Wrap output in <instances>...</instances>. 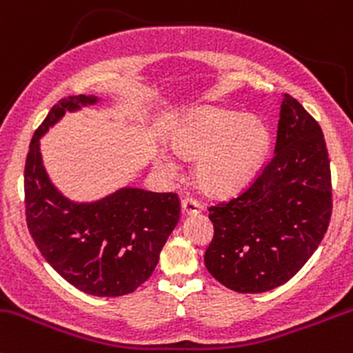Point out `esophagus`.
Returning <instances> with one entry per match:
<instances>
[{
	"label": "esophagus",
	"instance_id": "esophagus-1",
	"mask_svg": "<svg viewBox=\"0 0 353 353\" xmlns=\"http://www.w3.org/2000/svg\"><path fill=\"white\" fill-rule=\"evenodd\" d=\"M181 209L185 214H197L201 210V203L192 197H183L181 199Z\"/></svg>",
	"mask_w": 353,
	"mask_h": 353
}]
</instances>
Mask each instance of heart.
Here are the masks:
<instances>
[{"label": "heart", "instance_id": "b5f03b06", "mask_svg": "<svg viewBox=\"0 0 353 353\" xmlns=\"http://www.w3.org/2000/svg\"><path fill=\"white\" fill-rule=\"evenodd\" d=\"M175 150L185 158H199L197 176L210 192H231L245 185L270 150V130L253 117L226 110H203L188 115L173 129ZM158 165L170 173L176 159L166 150L156 154Z\"/></svg>", "mask_w": 353, "mask_h": 353}]
</instances>
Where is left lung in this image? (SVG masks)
<instances>
[{"label": "left lung", "mask_w": 353, "mask_h": 353, "mask_svg": "<svg viewBox=\"0 0 353 353\" xmlns=\"http://www.w3.org/2000/svg\"><path fill=\"white\" fill-rule=\"evenodd\" d=\"M332 209V172L323 130L285 93L270 161L236 197L209 207L214 238L203 255L207 270L241 294L285 284L325 238Z\"/></svg>", "instance_id": "left-lung-1"}]
</instances>
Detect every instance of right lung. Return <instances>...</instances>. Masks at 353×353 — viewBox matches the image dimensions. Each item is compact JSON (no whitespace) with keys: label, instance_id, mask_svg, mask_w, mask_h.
<instances>
[{"label":"right lung","instance_id":"obj_1","mask_svg":"<svg viewBox=\"0 0 353 353\" xmlns=\"http://www.w3.org/2000/svg\"><path fill=\"white\" fill-rule=\"evenodd\" d=\"M97 100L63 98L35 130L25 161V216L39 252L64 281L92 296L117 297L151 277L180 219V199L173 192L121 188L101 201L76 203L54 188L42 166L39 139L66 110Z\"/></svg>","mask_w":353,"mask_h":353}]
</instances>
